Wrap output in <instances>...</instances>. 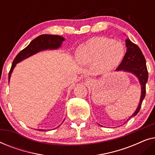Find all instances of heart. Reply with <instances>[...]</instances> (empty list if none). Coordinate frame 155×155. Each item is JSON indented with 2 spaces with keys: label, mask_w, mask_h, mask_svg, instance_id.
I'll return each instance as SVG.
<instances>
[{
  "label": "heart",
  "mask_w": 155,
  "mask_h": 155,
  "mask_svg": "<svg viewBox=\"0 0 155 155\" xmlns=\"http://www.w3.org/2000/svg\"><path fill=\"white\" fill-rule=\"evenodd\" d=\"M125 54L126 48L120 41L107 37H94L79 46L76 58L81 64H95L100 73H108L120 65Z\"/></svg>",
  "instance_id": "obj_1"
}]
</instances>
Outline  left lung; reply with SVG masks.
I'll return each instance as SVG.
<instances>
[{
    "label": "left lung",
    "instance_id": "8db88e82",
    "mask_svg": "<svg viewBox=\"0 0 155 155\" xmlns=\"http://www.w3.org/2000/svg\"><path fill=\"white\" fill-rule=\"evenodd\" d=\"M126 44L127 46V51L121 63L116 68V71H127L134 74L138 78L142 87L140 101L136 111L130 117L131 118L137 115L140 109L143 99H145L146 83L148 80V71L145 56L143 54V52L141 51L140 48L136 44L133 43L129 39L126 40Z\"/></svg>",
    "mask_w": 155,
    "mask_h": 155
}]
</instances>
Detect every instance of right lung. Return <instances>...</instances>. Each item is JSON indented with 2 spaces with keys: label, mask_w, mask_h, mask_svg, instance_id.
Segmentation results:
<instances>
[{
  "label": "right lung",
  "mask_w": 155,
  "mask_h": 155,
  "mask_svg": "<svg viewBox=\"0 0 155 155\" xmlns=\"http://www.w3.org/2000/svg\"><path fill=\"white\" fill-rule=\"evenodd\" d=\"M63 41H64V38L58 35H42L37 37L26 48L21 51L15 58L13 62H12L11 68L10 70L9 74H8V80H10V75H11L13 68L17 63L20 62V61H22L25 58H28L29 56H32L33 54L41 50L48 49V48H50V49L58 48L59 46H61Z\"/></svg>",
  "instance_id": "add662e5"
}]
</instances>
